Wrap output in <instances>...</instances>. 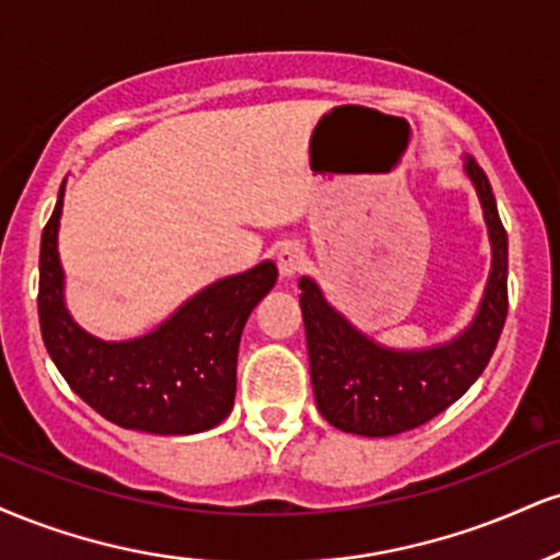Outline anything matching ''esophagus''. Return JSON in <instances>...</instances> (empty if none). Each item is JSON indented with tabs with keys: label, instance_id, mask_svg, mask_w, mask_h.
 <instances>
[{
	"label": "esophagus",
	"instance_id": "obj_1",
	"mask_svg": "<svg viewBox=\"0 0 560 560\" xmlns=\"http://www.w3.org/2000/svg\"><path fill=\"white\" fill-rule=\"evenodd\" d=\"M276 266H279V273L284 276V279H292V276H298L302 271V266H305V253H302L298 242H281V245L276 247Z\"/></svg>",
	"mask_w": 560,
	"mask_h": 560
}]
</instances>
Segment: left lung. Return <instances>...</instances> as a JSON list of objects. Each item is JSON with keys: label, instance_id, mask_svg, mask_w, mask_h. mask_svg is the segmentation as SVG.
<instances>
[{"label": "left lung", "instance_id": "8db88e82", "mask_svg": "<svg viewBox=\"0 0 560 560\" xmlns=\"http://www.w3.org/2000/svg\"><path fill=\"white\" fill-rule=\"evenodd\" d=\"M464 174L480 200L493 258L475 318L451 341L422 349L378 345L326 300L315 279H300L315 404L345 433L388 438L425 425L467 394L495 352L509 313V237L493 187L472 156H464Z\"/></svg>", "mask_w": 560, "mask_h": 560}]
</instances>
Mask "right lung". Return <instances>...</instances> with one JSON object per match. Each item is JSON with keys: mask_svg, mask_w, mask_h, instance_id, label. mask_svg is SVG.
I'll return each mask as SVG.
<instances>
[{"mask_svg": "<svg viewBox=\"0 0 560 560\" xmlns=\"http://www.w3.org/2000/svg\"><path fill=\"white\" fill-rule=\"evenodd\" d=\"M62 206L65 182L44 226L38 260V320L62 378L88 407L127 430L192 435L226 420L237 394L242 328L276 284L273 262L213 281L153 331L104 341L80 328L67 310L57 247Z\"/></svg>", "mask_w": 560, "mask_h": 560, "instance_id": "obj_1", "label": "right lung"}]
</instances>
